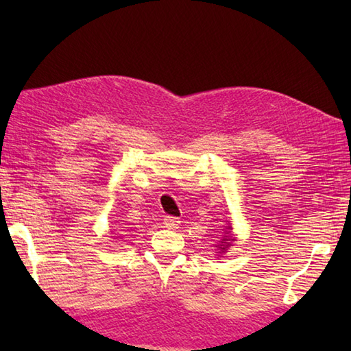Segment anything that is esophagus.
<instances>
[{"label":"esophagus","instance_id":"obj_1","mask_svg":"<svg viewBox=\"0 0 351 351\" xmlns=\"http://www.w3.org/2000/svg\"><path fill=\"white\" fill-rule=\"evenodd\" d=\"M180 223H181L180 219L171 217V215H164V219H162V225L167 229H176L178 226H180Z\"/></svg>","mask_w":351,"mask_h":351}]
</instances>
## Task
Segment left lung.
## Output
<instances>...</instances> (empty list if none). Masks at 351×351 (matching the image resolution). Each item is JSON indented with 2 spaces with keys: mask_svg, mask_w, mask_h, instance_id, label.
<instances>
[{
  "mask_svg": "<svg viewBox=\"0 0 351 351\" xmlns=\"http://www.w3.org/2000/svg\"><path fill=\"white\" fill-rule=\"evenodd\" d=\"M225 241H228V240H221V243H225ZM220 245H221V244H220ZM226 245H230V244H226ZM220 249L225 250V247H220Z\"/></svg>",
  "mask_w": 351,
  "mask_h": 351,
  "instance_id": "left-lung-1",
  "label": "left lung"
}]
</instances>
